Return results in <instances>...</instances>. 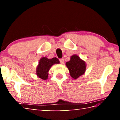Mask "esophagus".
Returning <instances> with one entry per match:
<instances>
[{"mask_svg": "<svg viewBox=\"0 0 120 120\" xmlns=\"http://www.w3.org/2000/svg\"><path fill=\"white\" fill-rule=\"evenodd\" d=\"M59 61H60V63L61 64H64V59L63 58H62V59H60L59 60Z\"/></svg>", "mask_w": 120, "mask_h": 120, "instance_id": "34e87169", "label": "esophagus"}]
</instances>
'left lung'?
Listing matches in <instances>:
<instances>
[{"label": "left lung", "instance_id": "1", "mask_svg": "<svg viewBox=\"0 0 120 120\" xmlns=\"http://www.w3.org/2000/svg\"><path fill=\"white\" fill-rule=\"evenodd\" d=\"M66 64L71 77L75 79L82 75L86 71V63L76 54L71 56L70 60Z\"/></svg>", "mask_w": 120, "mask_h": 120}]
</instances>
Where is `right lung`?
<instances>
[{"mask_svg": "<svg viewBox=\"0 0 120 120\" xmlns=\"http://www.w3.org/2000/svg\"><path fill=\"white\" fill-rule=\"evenodd\" d=\"M59 60L56 58L48 59L46 57L42 58L39 61L36 67V75L43 80H46L48 78V72L54 64H59Z\"/></svg>", "mask_w": 120, "mask_h": 120, "instance_id": "1", "label": "right lung"}]
</instances>
